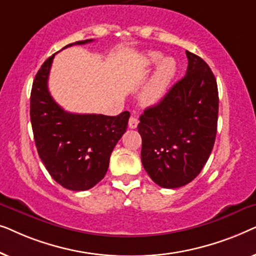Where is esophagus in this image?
Segmentation results:
<instances>
[{
    "instance_id": "obj_1",
    "label": "esophagus",
    "mask_w": 256,
    "mask_h": 256,
    "mask_svg": "<svg viewBox=\"0 0 256 256\" xmlns=\"http://www.w3.org/2000/svg\"><path fill=\"white\" fill-rule=\"evenodd\" d=\"M138 118H136L135 116H130V118H129V121H128L129 128L135 129L136 127H138Z\"/></svg>"
}]
</instances>
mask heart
Instances as JSON below:
<instances>
[{
  "mask_svg": "<svg viewBox=\"0 0 256 256\" xmlns=\"http://www.w3.org/2000/svg\"><path fill=\"white\" fill-rule=\"evenodd\" d=\"M160 59V54L157 52H150L146 57V65L155 64ZM176 74V62L172 58H163L157 65L156 71L152 79L146 84L142 92V101L146 104H155L160 102L166 96L174 76Z\"/></svg>",
  "mask_w": 256,
  "mask_h": 256,
  "instance_id": "b5f03b06",
  "label": "heart"
}]
</instances>
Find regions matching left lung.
Returning a JSON list of instances; mask_svg holds the SVG:
<instances>
[{
	"label": "left lung",
	"mask_w": 256,
	"mask_h": 256,
	"mask_svg": "<svg viewBox=\"0 0 256 256\" xmlns=\"http://www.w3.org/2000/svg\"><path fill=\"white\" fill-rule=\"evenodd\" d=\"M186 74L138 126L141 160L150 178L166 188H180L198 176L214 146L219 96L211 68L186 51Z\"/></svg>",
	"instance_id": "left-lung-1"
}]
</instances>
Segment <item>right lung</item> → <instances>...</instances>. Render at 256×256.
<instances>
[{
	"mask_svg": "<svg viewBox=\"0 0 256 256\" xmlns=\"http://www.w3.org/2000/svg\"><path fill=\"white\" fill-rule=\"evenodd\" d=\"M93 40L76 42L87 44ZM73 44L66 45V48ZM54 54L34 76L30 96V118L42 162L62 188L85 191L102 180L110 154L124 134L130 114H74L62 110L48 92V73Z\"/></svg>",
	"mask_w": 256,
	"mask_h": 256,
	"instance_id": "add662e5",
	"label": "right lung"
}]
</instances>
